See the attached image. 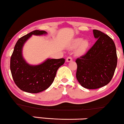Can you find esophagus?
I'll return each instance as SVG.
<instances>
[{
    "label": "esophagus",
    "instance_id": "1",
    "mask_svg": "<svg viewBox=\"0 0 124 124\" xmlns=\"http://www.w3.org/2000/svg\"><path fill=\"white\" fill-rule=\"evenodd\" d=\"M72 61V58L71 57H68L66 59V62H70Z\"/></svg>",
    "mask_w": 124,
    "mask_h": 124
}]
</instances>
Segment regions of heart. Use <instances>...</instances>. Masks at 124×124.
Here are the masks:
<instances>
[{
    "instance_id": "b5f03b06",
    "label": "heart",
    "mask_w": 124,
    "mask_h": 124,
    "mask_svg": "<svg viewBox=\"0 0 124 124\" xmlns=\"http://www.w3.org/2000/svg\"><path fill=\"white\" fill-rule=\"evenodd\" d=\"M88 46H89V42L87 40H83L82 38H76L72 40L70 46V48L74 49L78 46L76 51V54L78 55H81L85 52Z\"/></svg>"
}]
</instances>
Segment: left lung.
Listing matches in <instances>:
<instances>
[{"label": "left lung", "instance_id": "1", "mask_svg": "<svg viewBox=\"0 0 124 124\" xmlns=\"http://www.w3.org/2000/svg\"><path fill=\"white\" fill-rule=\"evenodd\" d=\"M96 43L87 53L77 59L76 78L84 88L97 89L108 84L117 63L116 48L113 40L100 31L93 30Z\"/></svg>", "mask_w": 124, "mask_h": 124}]
</instances>
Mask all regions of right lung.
Returning a JSON list of instances; mask_svg holds the SVG:
<instances>
[{"instance_id": "obj_1", "label": "right lung", "mask_w": 124, "mask_h": 124, "mask_svg": "<svg viewBox=\"0 0 124 124\" xmlns=\"http://www.w3.org/2000/svg\"><path fill=\"white\" fill-rule=\"evenodd\" d=\"M46 34L45 31H33L16 43L11 57L10 70L14 82L22 91L37 93L46 89L54 82L57 70L65 62L64 59H47L38 65H31L25 61L23 48L26 41L32 35Z\"/></svg>"}]
</instances>
